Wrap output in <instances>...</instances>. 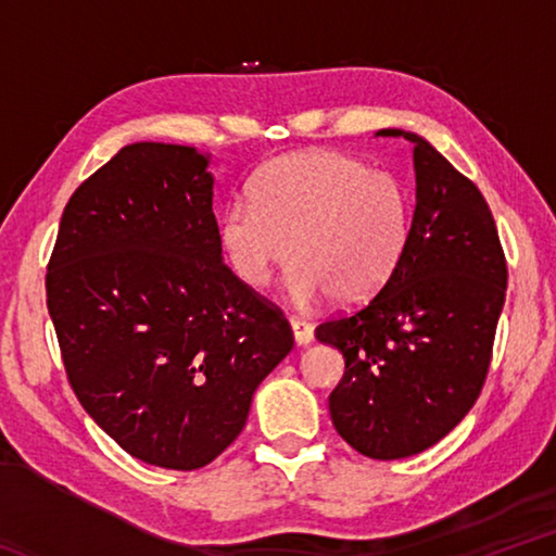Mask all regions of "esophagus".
Listing matches in <instances>:
<instances>
[{
    "mask_svg": "<svg viewBox=\"0 0 556 556\" xmlns=\"http://www.w3.org/2000/svg\"><path fill=\"white\" fill-rule=\"evenodd\" d=\"M289 324H291V333H294L296 345H308V343L314 341V326L308 324V321H304V318L291 316Z\"/></svg>",
    "mask_w": 556,
    "mask_h": 556,
    "instance_id": "esophagus-1",
    "label": "esophagus"
}]
</instances>
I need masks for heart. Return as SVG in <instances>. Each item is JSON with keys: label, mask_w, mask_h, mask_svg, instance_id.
<instances>
[{"label": "heart", "mask_w": 556, "mask_h": 556, "mask_svg": "<svg viewBox=\"0 0 556 556\" xmlns=\"http://www.w3.org/2000/svg\"><path fill=\"white\" fill-rule=\"evenodd\" d=\"M225 260L244 287H265L285 267L296 306L324 296L353 304L375 294L409 238V203L397 178L336 152H294L250 184V203L225 205Z\"/></svg>", "instance_id": "b5f03b06"}]
</instances>
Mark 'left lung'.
I'll return each mask as SVG.
<instances>
[{
  "label": "left lung",
  "mask_w": 556,
  "mask_h": 556,
  "mask_svg": "<svg viewBox=\"0 0 556 556\" xmlns=\"http://www.w3.org/2000/svg\"><path fill=\"white\" fill-rule=\"evenodd\" d=\"M414 144L407 248L368 304L316 328L343 353L328 397L338 434L363 456L407 458L444 439L473 407L491 365L507 289L493 213L473 181L425 137L380 129Z\"/></svg>",
  "instance_id": "left-lung-1"
}]
</instances>
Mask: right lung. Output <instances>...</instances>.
<instances>
[{"instance_id": "add662e5", "label": "right lung", "mask_w": 556, "mask_h": 556, "mask_svg": "<svg viewBox=\"0 0 556 556\" xmlns=\"http://www.w3.org/2000/svg\"><path fill=\"white\" fill-rule=\"evenodd\" d=\"M211 156L137 142L65 205L46 304L68 382L144 464L193 470L244 427L294 336L223 262Z\"/></svg>"}]
</instances>
